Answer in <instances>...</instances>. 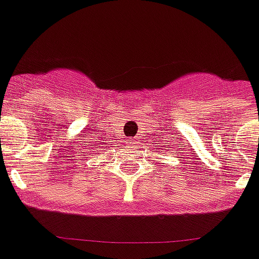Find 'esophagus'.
Returning a JSON list of instances; mask_svg holds the SVG:
<instances>
[{
    "label": "esophagus",
    "instance_id": "esophagus-1",
    "mask_svg": "<svg viewBox=\"0 0 259 259\" xmlns=\"http://www.w3.org/2000/svg\"><path fill=\"white\" fill-rule=\"evenodd\" d=\"M134 142H135V141H134V139H133V141H130V143H132V144H134Z\"/></svg>",
    "mask_w": 259,
    "mask_h": 259
}]
</instances>
